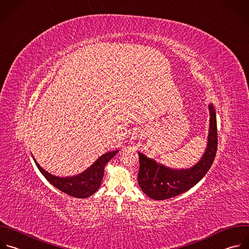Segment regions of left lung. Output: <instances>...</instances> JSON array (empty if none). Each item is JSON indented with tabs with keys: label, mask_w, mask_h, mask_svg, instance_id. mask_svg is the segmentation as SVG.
Here are the masks:
<instances>
[{
	"label": "left lung",
	"mask_w": 249,
	"mask_h": 249,
	"mask_svg": "<svg viewBox=\"0 0 249 249\" xmlns=\"http://www.w3.org/2000/svg\"><path fill=\"white\" fill-rule=\"evenodd\" d=\"M209 112L210 126L206 150L200 161L193 167L182 170L171 169L138 152L137 181L147 196L154 200L169 199L190 189L207 174L214 162L218 147L216 112L212 104L209 105Z\"/></svg>",
	"instance_id": "8db88e82"
}]
</instances>
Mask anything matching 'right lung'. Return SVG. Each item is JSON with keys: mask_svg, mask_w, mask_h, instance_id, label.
<instances>
[{"mask_svg": "<svg viewBox=\"0 0 249 249\" xmlns=\"http://www.w3.org/2000/svg\"><path fill=\"white\" fill-rule=\"evenodd\" d=\"M118 152L119 150H116L102 155L86 171L77 176L70 178H59L51 175L46 172L42 167H40L34 157L33 159L41 174L56 188L76 198H86L94 194L98 190V188L100 187L104 176L105 166Z\"/></svg>", "mask_w": 249, "mask_h": 249, "instance_id": "right-lung-1", "label": "right lung"}]
</instances>
